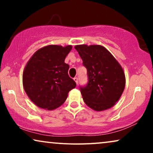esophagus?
I'll use <instances>...</instances> for the list:
<instances>
[{"label": "esophagus", "instance_id": "esophagus-1", "mask_svg": "<svg viewBox=\"0 0 153 153\" xmlns=\"http://www.w3.org/2000/svg\"><path fill=\"white\" fill-rule=\"evenodd\" d=\"M74 80L75 82H76V84H78V83H79V79L77 78V77H75V78H74Z\"/></svg>", "mask_w": 153, "mask_h": 153}]
</instances>
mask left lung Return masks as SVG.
<instances>
[{"label": "left lung", "mask_w": 153, "mask_h": 153, "mask_svg": "<svg viewBox=\"0 0 153 153\" xmlns=\"http://www.w3.org/2000/svg\"><path fill=\"white\" fill-rule=\"evenodd\" d=\"M74 48L87 69V85L79 86L83 101L97 111L112 107L125 89V76L123 68L102 46L83 45Z\"/></svg>", "instance_id": "left-lung-1"}]
</instances>
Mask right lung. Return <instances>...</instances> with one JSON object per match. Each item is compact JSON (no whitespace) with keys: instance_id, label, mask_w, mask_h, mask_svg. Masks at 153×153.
<instances>
[{"instance_id":"obj_1","label":"right lung","mask_w":153,"mask_h":153,"mask_svg":"<svg viewBox=\"0 0 153 153\" xmlns=\"http://www.w3.org/2000/svg\"><path fill=\"white\" fill-rule=\"evenodd\" d=\"M72 46L49 45L33 54L23 73V85L27 95L39 107L53 110L65 101L76 82L68 75L65 62Z\"/></svg>"}]
</instances>
